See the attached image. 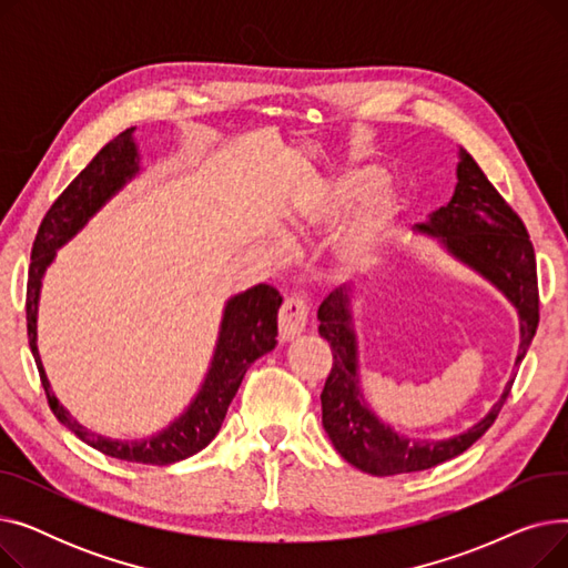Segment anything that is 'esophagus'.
<instances>
[{"label":"esophagus","instance_id":"1","mask_svg":"<svg viewBox=\"0 0 568 568\" xmlns=\"http://www.w3.org/2000/svg\"><path fill=\"white\" fill-rule=\"evenodd\" d=\"M308 317H311V306H308L306 300H302V296H296V294L285 296V302H283L281 313H278L281 338L292 341L300 334H304Z\"/></svg>","mask_w":568,"mask_h":568}]
</instances>
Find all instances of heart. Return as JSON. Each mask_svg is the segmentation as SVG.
<instances>
[{
    "mask_svg": "<svg viewBox=\"0 0 568 568\" xmlns=\"http://www.w3.org/2000/svg\"><path fill=\"white\" fill-rule=\"evenodd\" d=\"M384 182L386 176L382 170L359 168L345 172L336 182L317 184L304 206L306 221L313 225H329L349 212L354 204L373 197ZM396 212L398 204L392 197H379L366 204L364 212L356 216L341 239L338 253L347 268H362L375 257L379 244L394 227Z\"/></svg>",
    "mask_w": 568,
    "mask_h": 568,
    "instance_id": "heart-1",
    "label": "heart"
}]
</instances>
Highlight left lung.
I'll return each instance as SVG.
<instances>
[{"instance_id": "left-lung-1", "label": "left lung", "mask_w": 568, "mask_h": 568, "mask_svg": "<svg viewBox=\"0 0 568 568\" xmlns=\"http://www.w3.org/2000/svg\"><path fill=\"white\" fill-rule=\"evenodd\" d=\"M422 232L439 236L444 248L471 266L504 292L520 315V349L516 368L525 359L529 343L539 326V283L536 257L525 223L514 212L488 176L465 149H460L458 184L452 202L439 206ZM320 336L334 354V366L322 389V426L332 437L336 452L356 469L375 476L424 471L467 452L497 419L511 394L514 379L504 386L501 398L486 419L467 433L449 439H409L382 424L366 407L359 373H356V336L345 287L334 290L320 304Z\"/></svg>"}]
</instances>
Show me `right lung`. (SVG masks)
I'll use <instances>...</instances> for the list:
<instances>
[{
  "instance_id": "obj_1",
  "label": "right lung",
  "mask_w": 568,
  "mask_h": 568,
  "mask_svg": "<svg viewBox=\"0 0 568 568\" xmlns=\"http://www.w3.org/2000/svg\"><path fill=\"white\" fill-rule=\"evenodd\" d=\"M133 131L135 129H126L124 133L110 140L48 209L34 239L32 264H29L27 336L45 389L48 405L57 419L71 433H75L89 446H94L97 452L119 460L142 465H172L202 452L216 437L246 371L262 354L276 347V317L283 296L276 287L264 283L232 296L223 313L212 368H209L204 377L202 389L197 392L189 409L154 437L142 442H122L97 435L80 426L59 405V400L50 392V382L43 373L37 347V308L41 278L54 260L57 248H62L78 230H82V225L138 172V149L133 142Z\"/></svg>"
}]
</instances>
